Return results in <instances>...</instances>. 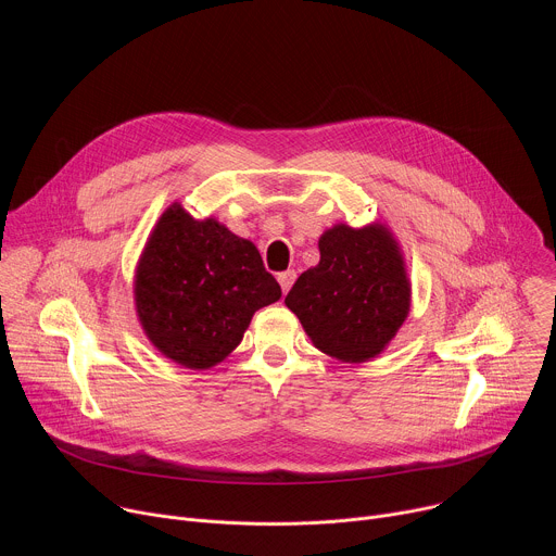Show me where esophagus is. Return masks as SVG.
<instances>
[{
  "instance_id": "obj_1",
  "label": "esophagus",
  "mask_w": 556,
  "mask_h": 556,
  "mask_svg": "<svg viewBox=\"0 0 556 556\" xmlns=\"http://www.w3.org/2000/svg\"><path fill=\"white\" fill-rule=\"evenodd\" d=\"M294 279H296V273H294V270H283V273H279V275H277V281H279V286H281L283 294L292 288Z\"/></svg>"
}]
</instances>
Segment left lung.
<instances>
[{
  "mask_svg": "<svg viewBox=\"0 0 556 556\" xmlns=\"http://www.w3.org/2000/svg\"><path fill=\"white\" fill-rule=\"evenodd\" d=\"M321 260L286 296L312 345L341 363H367L399 334L412 281L387 224H334L319 237Z\"/></svg>",
  "mask_w": 556,
  "mask_h": 556,
  "instance_id": "1",
  "label": "left lung"
}]
</instances>
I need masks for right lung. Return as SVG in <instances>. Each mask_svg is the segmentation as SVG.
Returning <instances> with one entry per match:
<instances>
[{"instance_id": "obj_1", "label": "right lung", "mask_w": 556, "mask_h": 556, "mask_svg": "<svg viewBox=\"0 0 556 556\" xmlns=\"http://www.w3.org/2000/svg\"><path fill=\"white\" fill-rule=\"evenodd\" d=\"M281 288L257 247L215 217L174 202L149 232L134 275L136 316L151 345L187 369H208L242 343L253 314Z\"/></svg>"}]
</instances>
